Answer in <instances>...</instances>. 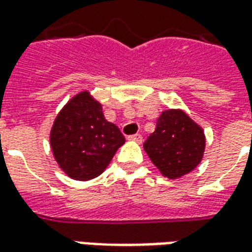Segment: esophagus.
I'll return each instance as SVG.
<instances>
[{
    "mask_svg": "<svg viewBox=\"0 0 252 252\" xmlns=\"http://www.w3.org/2000/svg\"><path fill=\"white\" fill-rule=\"evenodd\" d=\"M129 140H133V142H136V143H142L143 137L142 135L136 133V135H132V136H129Z\"/></svg>",
    "mask_w": 252,
    "mask_h": 252,
    "instance_id": "1",
    "label": "esophagus"
}]
</instances>
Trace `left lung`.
I'll return each instance as SVG.
<instances>
[{
  "label": "left lung",
  "instance_id": "left-lung-1",
  "mask_svg": "<svg viewBox=\"0 0 252 252\" xmlns=\"http://www.w3.org/2000/svg\"><path fill=\"white\" fill-rule=\"evenodd\" d=\"M205 133L182 109L163 110L143 147L163 177L178 180L200 164Z\"/></svg>",
  "mask_w": 252,
  "mask_h": 252
}]
</instances>
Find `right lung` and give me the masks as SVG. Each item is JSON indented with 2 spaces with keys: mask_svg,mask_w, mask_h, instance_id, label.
<instances>
[{
  "mask_svg": "<svg viewBox=\"0 0 252 252\" xmlns=\"http://www.w3.org/2000/svg\"><path fill=\"white\" fill-rule=\"evenodd\" d=\"M50 143L64 174L75 181H89L104 173L126 137L119 126L105 119L102 105L83 90L58 113Z\"/></svg>",
  "mask_w": 252,
  "mask_h": 252,
  "instance_id": "right-lung-1",
  "label": "right lung"
}]
</instances>
